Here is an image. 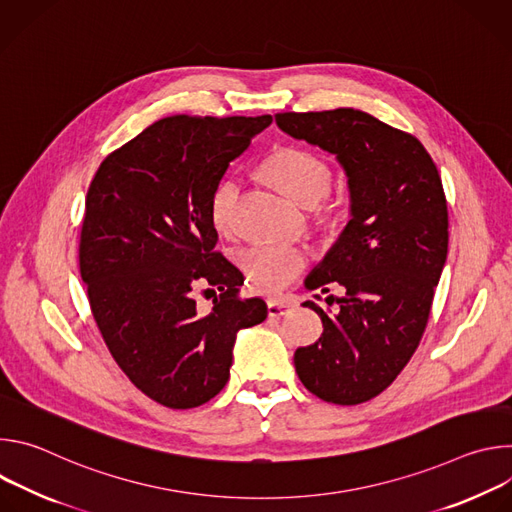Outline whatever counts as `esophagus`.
<instances>
[{
    "label": "esophagus",
    "mask_w": 512,
    "mask_h": 512,
    "mask_svg": "<svg viewBox=\"0 0 512 512\" xmlns=\"http://www.w3.org/2000/svg\"><path fill=\"white\" fill-rule=\"evenodd\" d=\"M294 308H296V302L291 298H281V300H269L267 302V312H269V316H275V318L291 312Z\"/></svg>",
    "instance_id": "34e87169"
}]
</instances>
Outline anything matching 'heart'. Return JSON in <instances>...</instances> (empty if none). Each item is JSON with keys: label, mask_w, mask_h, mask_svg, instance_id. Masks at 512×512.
<instances>
[{"label": "heart", "mask_w": 512, "mask_h": 512, "mask_svg": "<svg viewBox=\"0 0 512 512\" xmlns=\"http://www.w3.org/2000/svg\"><path fill=\"white\" fill-rule=\"evenodd\" d=\"M265 178L289 200L304 208L316 206L330 188V170L314 154L300 148H281L263 164ZM239 196L237 178L218 182L210 198V221L218 231L233 225L235 202ZM310 253L302 245L257 243L239 255V265L253 289L263 294H277L294 281L308 265Z\"/></svg>", "instance_id": "obj_1"}]
</instances>
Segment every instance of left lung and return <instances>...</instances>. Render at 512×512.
Wrapping results in <instances>:
<instances>
[{"mask_svg": "<svg viewBox=\"0 0 512 512\" xmlns=\"http://www.w3.org/2000/svg\"><path fill=\"white\" fill-rule=\"evenodd\" d=\"M275 123L334 156L348 186V223L306 277L308 289L326 294L336 281L346 294L336 312L308 302L324 332L296 350V373L328 403H364L397 379L425 330L448 259L442 178L413 135L358 109L277 113Z\"/></svg>", "mask_w": 512, "mask_h": 512, "instance_id": "obj_1", "label": "left lung"}]
</instances>
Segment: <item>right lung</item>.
Masks as SVG:
<instances>
[{
	"label": "right lung",
	"instance_id": "right-lung-1",
	"mask_svg": "<svg viewBox=\"0 0 512 512\" xmlns=\"http://www.w3.org/2000/svg\"><path fill=\"white\" fill-rule=\"evenodd\" d=\"M271 121L160 119L109 154L89 186L79 259L95 322L129 381L170 409L221 393L237 334L267 318L261 298H237L243 273L214 253L210 198ZM200 278L222 289L210 315L191 298Z\"/></svg>",
	"mask_w": 512,
	"mask_h": 512
}]
</instances>
